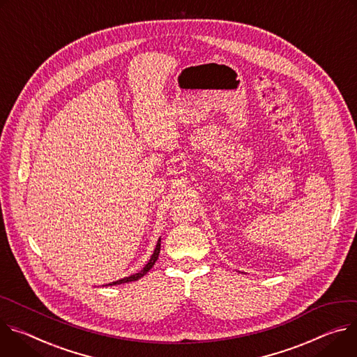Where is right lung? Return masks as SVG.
I'll list each match as a JSON object with an SVG mask.
<instances>
[{"instance_id": "add662e5", "label": "right lung", "mask_w": 357, "mask_h": 357, "mask_svg": "<svg viewBox=\"0 0 357 357\" xmlns=\"http://www.w3.org/2000/svg\"><path fill=\"white\" fill-rule=\"evenodd\" d=\"M160 245H162V238H158V241H157V244H155V248H154V251H153V254H151L149 262L143 266L142 271H139V272H136V273H133V275H130V276H126V278H122V280H117V281H114V282H110V284H107V285H110V287H112V285H121V284L133 282V281L140 280L142 276H144V275L153 268V265L155 264V261H157V258H158V254H160Z\"/></svg>"}]
</instances>
